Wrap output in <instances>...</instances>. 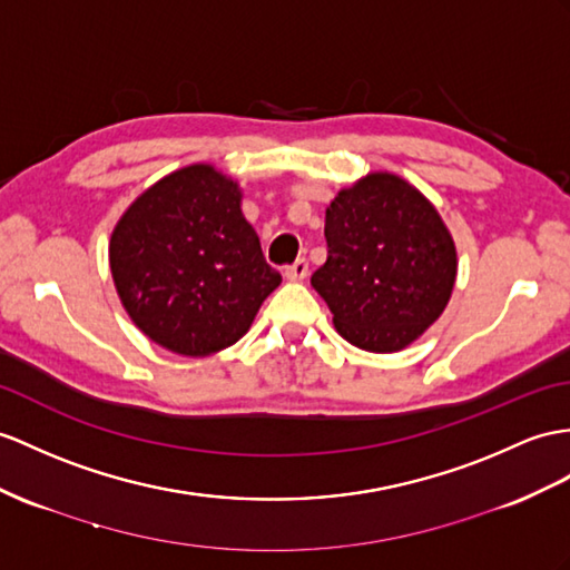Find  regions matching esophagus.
<instances>
[{"instance_id": "esophagus-1", "label": "esophagus", "mask_w": 570, "mask_h": 570, "mask_svg": "<svg viewBox=\"0 0 570 570\" xmlns=\"http://www.w3.org/2000/svg\"><path fill=\"white\" fill-rule=\"evenodd\" d=\"M307 273H309L307 258H297V261L293 263V266L285 268V277H287V281H304V277H307Z\"/></svg>"}]
</instances>
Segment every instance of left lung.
Instances as JSON below:
<instances>
[{"label":"left lung","instance_id":"obj_1","mask_svg":"<svg viewBox=\"0 0 570 570\" xmlns=\"http://www.w3.org/2000/svg\"><path fill=\"white\" fill-rule=\"evenodd\" d=\"M328 258L312 275L341 336L370 353L406 348L445 312L456 252L421 190L367 174L326 210Z\"/></svg>","mask_w":570,"mask_h":570}]
</instances>
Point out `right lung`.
I'll return each mask as SVG.
<instances>
[{
  "instance_id": "1",
  "label": "right lung",
  "mask_w": 570,
  "mask_h": 570,
  "mask_svg": "<svg viewBox=\"0 0 570 570\" xmlns=\"http://www.w3.org/2000/svg\"><path fill=\"white\" fill-rule=\"evenodd\" d=\"M110 273L135 326L190 357L237 343L281 273L242 215V190L210 164L157 180L110 234Z\"/></svg>"
}]
</instances>
